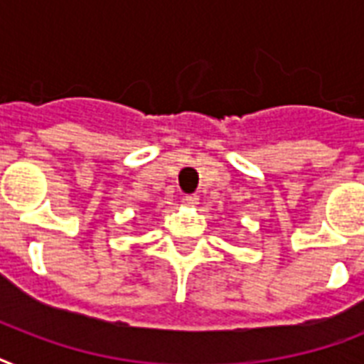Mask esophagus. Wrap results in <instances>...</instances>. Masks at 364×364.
<instances>
[{
    "mask_svg": "<svg viewBox=\"0 0 364 364\" xmlns=\"http://www.w3.org/2000/svg\"><path fill=\"white\" fill-rule=\"evenodd\" d=\"M183 202L187 205H191V208H194V205H198V196H196V194H185V196H183Z\"/></svg>",
    "mask_w": 364,
    "mask_h": 364,
    "instance_id": "esophagus-1",
    "label": "esophagus"
}]
</instances>
